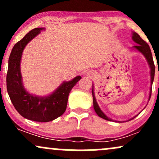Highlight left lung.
Segmentation results:
<instances>
[{"instance_id":"left-lung-1","label":"left lung","mask_w":159,"mask_h":159,"mask_svg":"<svg viewBox=\"0 0 159 159\" xmlns=\"http://www.w3.org/2000/svg\"><path fill=\"white\" fill-rule=\"evenodd\" d=\"M132 40L136 43L137 45H134L133 46V49L134 50L138 51V52L141 53L145 57V58L147 59V63L149 66V68H150V76H151V86L152 85V82L153 80H154V76H155V65H154V62H153V59H152V52H151L150 48H149V45L146 43L144 40H143L140 38V36L138 35V34L135 32L132 33ZM151 93H152V87H150V91H149V100L150 99L151 97ZM92 94H93V107L94 110L96 111V113L97 114L98 116H100L101 118H102L104 120H108V121H114V120H111V118L107 117V116L105 115L104 113L102 112V111L100 109L99 106L98 105L97 102H96V98H95V94H94V90H93V88H92ZM135 116L132 118L131 120L134 119Z\"/></svg>"}]
</instances>
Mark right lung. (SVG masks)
<instances>
[{
  "instance_id": "1",
  "label": "right lung",
  "mask_w": 159,
  "mask_h": 159,
  "mask_svg": "<svg viewBox=\"0 0 159 159\" xmlns=\"http://www.w3.org/2000/svg\"><path fill=\"white\" fill-rule=\"evenodd\" d=\"M43 27H36L27 33L12 49L9 58L7 75V89L11 102L23 117L36 122H49L61 116L66 109L69 94L81 76L70 81H63L55 91L46 96L30 94L23 86L21 74L22 52L27 43L36 37Z\"/></svg>"
}]
</instances>
